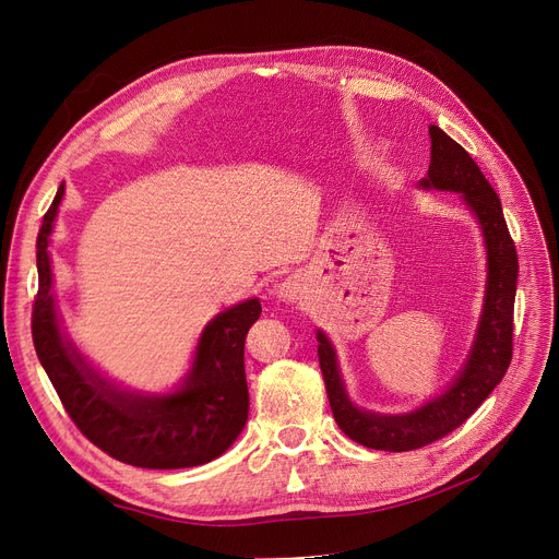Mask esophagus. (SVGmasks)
I'll return each instance as SVG.
<instances>
[{"label": "esophagus", "instance_id": "34e87169", "mask_svg": "<svg viewBox=\"0 0 559 559\" xmlns=\"http://www.w3.org/2000/svg\"><path fill=\"white\" fill-rule=\"evenodd\" d=\"M306 292V283L301 276H287L276 285V297L285 304H297Z\"/></svg>", "mask_w": 559, "mask_h": 559}]
</instances>
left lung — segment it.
<instances>
[{
    "mask_svg": "<svg viewBox=\"0 0 559 559\" xmlns=\"http://www.w3.org/2000/svg\"><path fill=\"white\" fill-rule=\"evenodd\" d=\"M430 165L421 190L457 192L480 224L487 251V283L483 312L468 356L453 383L409 413L383 415L350 401L337 354L324 331H317V356L324 373L333 417L354 442L376 451H413L437 442L472 417L501 383L512 360V321L519 260L503 217L501 199L483 176L476 160L451 135L430 127Z\"/></svg>",
    "mask_w": 559,
    "mask_h": 559,
    "instance_id": "obj_1",
    "label": "left lung"
}]
</instances>
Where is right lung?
<instances>
[{"instance_id":"obj_1","label":"right lung","mask_w":559,"mask_h":559,"mask_svg":"<svg viewBox=\"0 0 559 559\" xmlns=\"http://www.w3.org/2000/svg\"><path fill=\"white\" fill-rule=\"evenodd\" d=\"M66 188L49 205L38 233V297L34 346L56 394L79 430L110 457L142 468H186L219 457L249 417L245 340L262 308L247 299L203 326L190 369L165 394L124 390L95 369L68 337L53 295L49 235Z\"/></svg>"}]
</instances>
